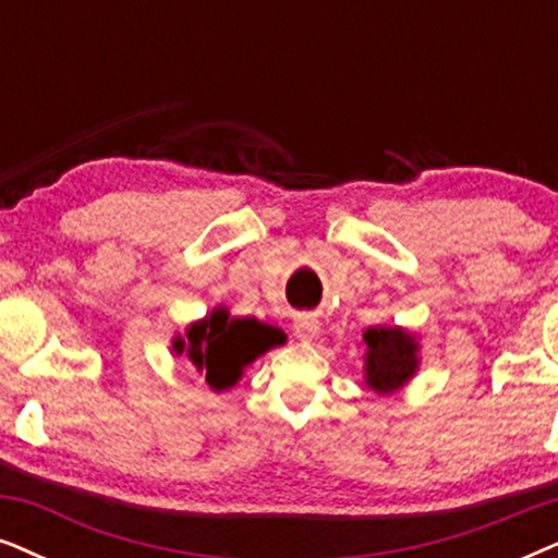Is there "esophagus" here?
Here are the masks:
<instances>
[{"label": "esophagus", "instance_id": "obj_1", "mask_svg": "<svg viewBox=\"0 0 558 558\" xmlns=\"http://www.w3.org/2000/svg\"><path fill=\"white\" fill-rule=\"evenodd\" d=\"M293 335L299 337L301 342H312L316 335H319V319L316 316H299V319L293 322Z\"/></svg>", "mask_w": 558, "mask_h": 558}]
</instances>
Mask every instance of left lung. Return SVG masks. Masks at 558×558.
Listing matches in <instances>:
<instances>
[{
	"label": "left lung",
	"instance_id": "8db88e82",
	"mask_svg": "<svg viewBox=\"0 0 558 558\" xmlns=\"http://www.w3.org/2000/svg\"><path fill=\"white\" fill-rule=\"evenodd\" d=\"M365 380L373 391H397L417 371V342L407 331L373 327L365 331Z\"/></svg>",
	"mask_w": 558,
	"mask_h": 558
}]
</instances>
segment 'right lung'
Segmentation results:
<instances>
[{
	"instance_id": "add662e5",
	"label": "right lung",
	"mask_w": 558,
	"mask_h": 558,
	"mask_svg": "<svg viewBox=\"0 0 558 558\" xmlns=\"http://www.w3.org/2000/svg\"><path fill=\"white\" fill-rule=\"evenodd\" d=\"M283 342L278 329L257 319H229L223 308L187 329V340H174V352H187L190 361L206 376L210 389L223 391L234 386L244 365Z\"/></svg>"
}]
</instances>
